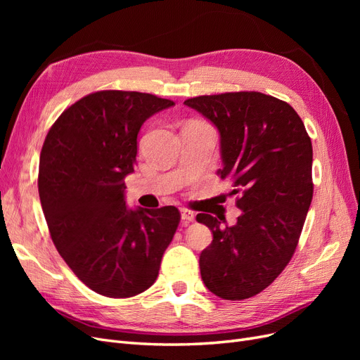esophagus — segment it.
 Segmentation results:
<instances>
[{
    "label": "esophagus",
    "mask_w": 360,
    "mask_h": 360,
    "mask_svg": "<svg viewBox=\"0 0 360 360\" xmlns=\"http://www.w3.org/2000/svg\"><path fill=\"white\" fill-rule=\"evenodd\" d=\"M181 219L184 222H193L195 221V213L188 210V209H181Z\"/></svg>",
    "instance_id": "34e87169"
}]
</instances>
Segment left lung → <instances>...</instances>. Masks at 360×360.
Returning a JSON list of instances; mask_svg holds the SVG:
<instances>
[{
    "instance_id": "left-lung-1",
    "label": "left lung",
    "mask_w": 360,
    "mask_h": 360,
    "mask_svg": "<svg viewBox=\"0 0 360 360\" xmlns=\"http://www.w3.org/2000/svg\"><path fill=\"white\" fill-rule=\"evenodd\" d=\"M221 134L224 168L242 210L233 226L198 213L213 233L200 255L205 287L225 300L255 296L287 267L312 201V144L292 106L259 91L184 101Z\"/></svg>"
}]
</instances>
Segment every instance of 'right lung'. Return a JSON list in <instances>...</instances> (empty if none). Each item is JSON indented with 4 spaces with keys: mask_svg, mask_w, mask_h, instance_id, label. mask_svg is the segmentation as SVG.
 <instances>
[{
    "mask_svg": "<svg viewBox=\"0 0 360 360\" xmlns=\"http://www.w3.org/2000/svg\"><path fill=\"white\" fill-rule=\"evenodd\" d=\"M172 105L148 93L96 91L64 110L43 143L37 184L51 238L102 296L134 297L153 285L177 231L174 205L129 210L124 201L139 129Z\"/></svg>",
    "mask_w": 360,
    "mask_h": 360,
    "instance_id": "right-lung-1",
    "label": "right lung"
}]
</instances>
